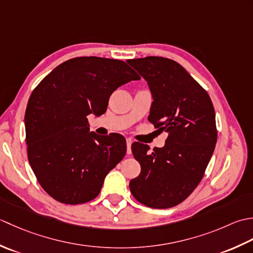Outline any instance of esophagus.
<instances>
[{"instance_id": "esophagus-1", "label": "esophagus", "mask_w": 253, "mask_h": 253, "mask_svg": "<svg viewBox=\"0 0 253 253\" xmlns=\"http://www.w3.org/2000/svg\"><path fill=\"white\" fill-rule=\"evenodd\" d=\"M132 143H133V141L131 140V138H126V147H127V154L128 155H130L131 154V145H132Z\"/></svg>"}]
</instances>
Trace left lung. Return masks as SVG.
<instances>
[{"instance_id": "left-lung-1", "label": "left lung", "mask_w": 253, "mask_h": 253, "mask_svg": "<svg viewBox=\"0 0 253 253\" xmlns=\"http://www.w3.org/2000/svg\"><path fill=\"white\" fill-rule=\"evenodd\" d=\"M126 62L151 88L148 121L168 133L165 146L153 152L146 144H132L141 173L130 181L131 193L148 208H173L198 187L213 155L217 141L213 102L176 61L146 56Z\"/></svg>"}]
</instances>
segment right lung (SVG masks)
<instances>
[{
  "mask_svg": "<svg viewBox=\"0 0 253 253\" xmlns=\"http://www.w3.org/2000/svg\"><path fill=\"white\" fill-rule=\"evenodd\" d=\"M141 77L125 61L79 56L36 86L25 112L27 156L41 187L64 204L94 200L126 153L125 136L89 132L87 116L104 115L118 87Z\"/></svg>",
  "mask_w": 253,
  "mask_h": 253,
  "instance_id": "right-lung-1",
  "label": "right lung"
}]
</instances>
